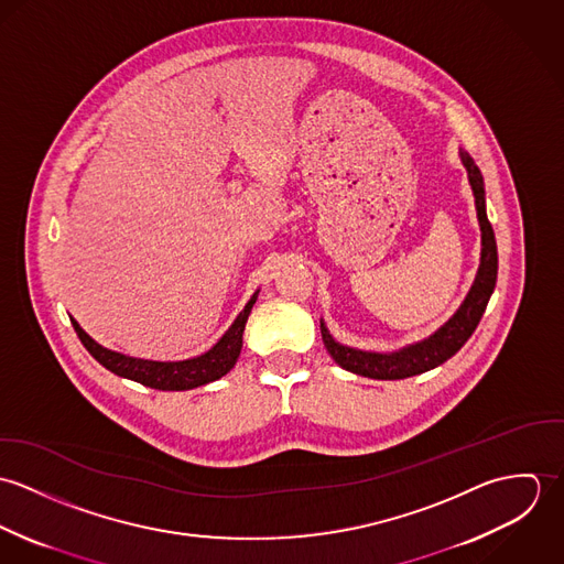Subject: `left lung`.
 I'll return each mask as SVG.
<instances>
[{"mask_svg":"<svg viewBox=\"0 0 564 564\" xmlns=\"http://www.w3.org/2000/svg\"><path fill=\"white\" fill-rule=\"evenodd\" d=\"M460 159L469 171V182L476 195V208H478V219L482 230V262L465 304L430 338L414 343L395 354H371V351H360V349L338 345L322 323L323 345L329 351V356L336 360V365H340L343 369L365 378H373V380H403L443 365L476 332L497 282V242H495L492 226L486 217L482 173L467 152H460Z\"/></svg>","mask_w":564,"mask_h":564,"instance_id":"left-lung-1","label":"left lung"}]
</instances>
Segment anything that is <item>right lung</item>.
I'll return each instance as SVG.
<instances>
[{"instance_id":"add662e5","label":"right lung","mask_w":564,"mask_h":564,"mask_svg":"<svg viewBox=\"0 0 564 564\" xmlns=\"http://www.w3.org/2000/svg\"><path fill=\"white\" fill-rule=\"evenodd\" d=\"M256 297L258 295H253L247 302L241 315L235 319L230 329L219 338V343L210 351H206L197 358H191V360H180V362H156V360L130 358V356L110 351V349L101 347L99 343H95L82 329L76 319H72V323H74V329H76L82 345L108 371H112L121 378L134 380L143 387L159 389V391H188V389L219 380L237 365L242 347V329H245V323L251 313V306L256 304Z\"/></svg>"}]
</instances>
